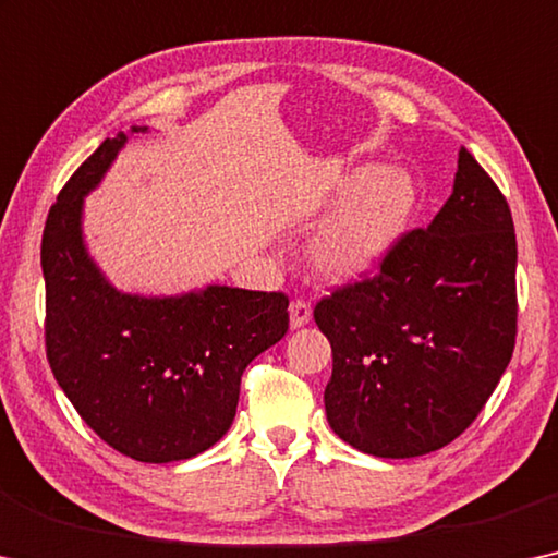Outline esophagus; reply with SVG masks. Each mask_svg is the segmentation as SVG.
Returning a JSON list of instances; mask_svg holds the SVG:
<instances>
[{"label":"esophagus","mask_w":558,"mask_h":558,"mask_svg":"<svg viewBox=\"0 0 558 558\" xmlns=\"http://www.w3.org/2000/svg\"><path fill=\"white\" fill-rule=\"evenodd\" d=\"M308 322H312V306H308L304 299H294V302L289 304V327L302 329Z\"/></svg>","instance_id":"obj_1"}]
</instances>
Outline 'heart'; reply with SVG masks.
Returning <instances> with one entry per match:
<instances>
[{
	"label": "heart",
	"instance_id": "1",
	"mask_svg": "<svg viewBox=\"0 0 558 558\" xmlns=\"http://www.w3.org/2000/svg\"><path fill=\"white\" fill-rule=\"evenodd\" d=\"M329 207H339L314 239L308 262L331 281H359L384 267L409 234L418 184L404 167H359L341 179Z\"/></svg>",
	"mask_w": 558,
	"mask_h": 558
}]
</instances>
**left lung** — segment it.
<instances>
[{
	"label": "left lung",
	"instance_id": "left-lung-1",
	"mask_svg": "<svg viewBox=\"0 0 558 558\" xmlns=\"http://www.w3.org/2000/svg\"><path fill=\"white\" fill-rule=\"evenodd\" d=\"M333 434L381 459L447 447L492 397L517 341V234L499 186L461 147L453 192L374 279L322 299Z\"/></svg>",
	"mask_w": 558,
	"mask_h": 558
}]
</instances>
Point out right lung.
I'll use <instances>...</instances> for the list:
<instances>
[{"mask_svg":"<svg viewBox=\"0 0 558 558\" xmlns=\"http://www.w3.org/2000/svg\"><path fill=\"white\" fill-rule=\"evenodd\" d=\"M149 126H132L147 132ZM130 140L74 171L41 234L51 374L101 441L144 464L192 459L229 432L254 356L289 329L281 291L209 284L174 296L119 291L84 244V196Z\"/></svg>","mask_w":558,"mask_h":558,"instance_id":"1","label":"right lung"}]
</instances>
